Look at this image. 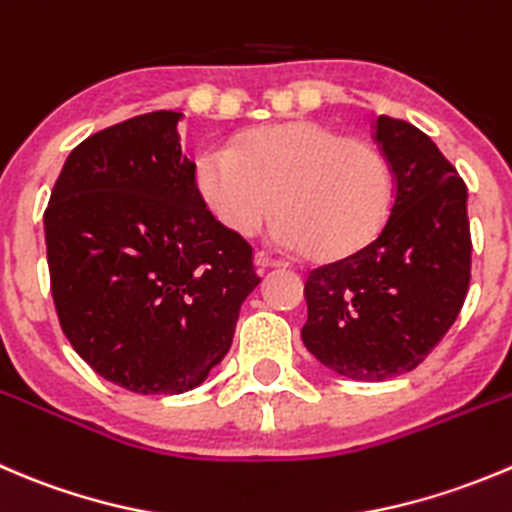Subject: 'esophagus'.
<instances>
[{
    "label": "esophagus",
    "mask_w": 512,
    "mask_h": 512,
    "mask_svg": "<svg viewBox=\"0 0 512 512\" xmlns=\"http://www.w3.org/2000/svg\"><path fill=\"white\" fill-rule=\"evenodd\" d=\"M255 265L257 267H262V270H267V267H282V265H285V262H282V260H277V257H272L270 255V252H257V255H255Z\"/></svg>",
    "instance_id": "34e87169"
}]
</instances>
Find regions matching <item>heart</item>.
<instances>
[{"instance_id":"obj_1","label":"heart","mask_w":512,"mask_h":512,"mask_svg":"<svg viewBox=\"0 0 512 512\" xmlns=\"http://www.w3.org/2000/svg\"><path fill=\"white\" fill-rule=\"evenodd\" d=\"M197 190L235 235H252L272 215L275 237L317 260L365 247L388 222L395 175L375 147L315 122L250 132L232 150L197 162Z\"/></svg>"}]
</instances>
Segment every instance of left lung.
Returning <instances> with one entry per match:
<instances>
[{
  "label": "left lung",
  "mask_w": 512,
  "mask_h": 512,
  "mask_svg": "<svg viewBox=\"0 0 512 512\" xmlns=\"http://www.w3.org/2000/svg\"><path fill=\"white\" fill-rule=\"evenodd\" d=\"M375 140L395 175L377 237L307 272L302 342L350 380L418 367L450 330L470 285L468 187L425 132L380 114Z\"/></svg>",
  "instance_id": "8db88e82"
}]
</instances>
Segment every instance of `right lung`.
<instances>
[{"mask_svg": "<svg viewBox=\"0 0 512 512\" xmlns=\"http://www.w3.org/2000/svg\"><path fill=\"white\" fill-rule=\"evenodd\" d=\"M180 117L160 109L87 137L44 210L64 335L97 375L140 395L197 388L260 285L250 242L215 220L197 190Z\"/></svg>", "mask_w": 512, "mask_h": 512, "instance_id": "add662e5", "label": "right lung"}]
</instances>
